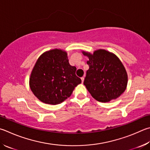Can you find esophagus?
I'll list each match as a JSON object with an SVG mask.
<instances>
[{"label":"esophagus","instance_id":"esophagus-1","mask_svg":"<svg viewBox=\"0 0 150 150\" xmlns=\"http://www.w3.org/2000/svg\"><path fill=\"white\" fill-rule=\"evenodd\" d=\"M84 78L83 77H81V81H82V83H83V82H84Z\"/></svg>","mask_w":150,"mask_h":150}]
</instances>
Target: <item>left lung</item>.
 <instances>
[{
  "label": "left lung",
  "instance_id": "8db88e82",
  "mask_svg": "<svg viewBox=\"0 0 150 150\" xmlns=\"http://www.w3.org/2000/svg\"><path fill=\"white\" fill-rule=\"evenodd\" d=\"M88 57L89 69L84 84L91 96L100 102L115 100L126 90L128 83L127 71L115 54L103 49L93 54L82 51Z\"/></svg>",
  "mask_w": 150,
  "mask_h": 150
}]
</instances>
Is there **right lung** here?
I'll list each match as a JSON object with an SVG mask.
<instances>
[{
	"label": "right lung",
	"mask_w": 150,
	"mask_h": 150,
	"mask_svg": "<svg viewBox=\"0 0 150 150\" xmlns=\"http://www.w3.org/2000/svg\"><path fill=\"white\" fill-rule=\"evenodd\" d=\"M77 68L69 63L67 53L61 49L45 52L38 58L29 78L31 91L40 101L56 105L71 95L81 83Z\"/></svg>",
	"instance_id": "1"
}]
</instances>
